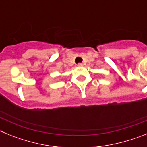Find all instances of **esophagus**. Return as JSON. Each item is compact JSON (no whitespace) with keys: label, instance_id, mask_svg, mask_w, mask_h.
<instances>
[{"label":"esophagus","instance_id":"obj_1","mask_svg":"<svg viewBox=\"0 0 147 147\" xmlns=\"http://www.w3.org/2000/svg\"><path fill=\"white\" fill-rule=\"evenodd\" d=\"M77 66H79V67H82V66H83V64L82 63H79V64L77 65Z\"/></svg>","mask_w":147,"mask_h":147}]
</instances>
